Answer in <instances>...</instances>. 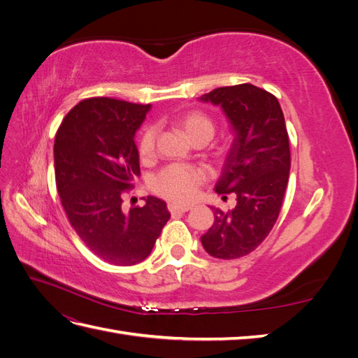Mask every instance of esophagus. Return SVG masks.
Listing matches in <instances>:
<instances>
[{"label": "esophagus", "mask_w": 358, "mask_h": 358, "mask_svg": "<svg viewBox=\"0 0 358 358\" xmlns=\"http://www.w3.org/2000/svg\"><path fill=\"white\" fill-rule=\"evenodd\" d=\"M169 210L171 213H185L191 210V206L188 204H169Z\"/></svg>", "instance_id": "34e87169"}]
</instances>
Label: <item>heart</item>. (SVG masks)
Masks as SVG:
<instances>
[{
	"label": "heart",
	"instance_id": "obj_1",
	"mask_svg": "<svg viewBox=\"0 0 358 358\" xmlns=\"http://www.w3.org/2000/svg\"><path fill=\"white\" fill-rule=\"evenodd\" d=\"M178 125L192 143L206 142L215 134L213 119L201 112H189L182 116ZM157 128L148 127L138 142V155L142 161H150L155 157ZM204 173L199 169L182 164H171L162 169L154 180V191L158 196L175 203H187L197 196Z\"/></svg>",
	"mask_w": 358,
	"mask_h": 358
}]
</instances>
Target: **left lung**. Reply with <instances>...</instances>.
Instances as JSON below:
<instances>
[{
    "label": "left lung",
    "instance_id": "obj_1",
    "mask_svg": "<svg viewBox=\"0 0 358 358\" xmlns=\"http://www.w3.org/2000/svg\"><path fill=\"white\" fill-rule=\"evenodd\" d=\"M200 101L220 106L230 122L234 138L215 191L237 197L230 212L213 208L201 245L215 258H241L266 239L282 206L291 166L284 113L275 95L251 83L216 88Z\"/></svg>",
    "mask_w": 358,
    "mask_h": 358
}]
</instances>
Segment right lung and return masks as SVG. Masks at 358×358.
<instances>
[{"label": "right lung", "mask_w": 358, "mask_h": 358, "mask_svg": "<svg viewBox=\"0 0 358 358\" xmlns=\"http://www.w3.org/2000/svg\"><path fill=\"white\" fill-rule=\"evenodd\" d=\"M150 104L99 99L76 104L53 146L62 208L83 243L113 266H133L152 251L170 218L166 201L149 196L122 210V192L140 175L136 131Z\"/></svg>", "instance_id": "1"}]
</instances>
